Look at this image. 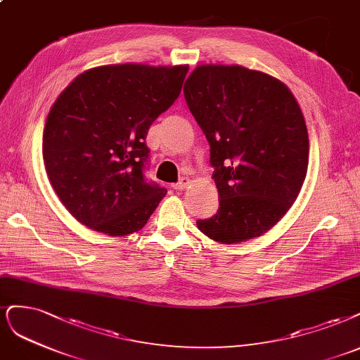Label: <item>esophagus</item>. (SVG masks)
Here are the masks:
<instances>
[{"label": "esophagus", "mask_w": 360, "mask_h": 360, "mask_svg": "<svg viewBox=\"0 0 360 360\" xmlns=\"http://www.w3.org/2000/svg\"><path fill=\"white\" fill-rule=\"evenodd\" d=\"M189 184H191V180H189L188 177H181L177 183L172 184V189H176V191H183V189L188 188Z\"/></svg>", "instance_id": "esophagus-1"}]
</instances>
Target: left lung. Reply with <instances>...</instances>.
<instances>
[{"label":"left lung","mask_w":360,"mask_h":360,"mask_svg":"<svg viewBox=\"0 0 360 360\" xmlns=\"http://www.w3.org/2000/svg\"><path fill=\"white\" fill-rule=\"evenodd\" d=\"M184 100L210 144L217 213L196 226L221 244L269 231L298 198L308 167V132L286 84L240 65H200Z\"/></svg>","instance_id":"8db88e82"}]
</instances>
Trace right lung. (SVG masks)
I'll list each match as a JSON object with an SVG mask.
<instances>
[{"label":"right lung","instance_id":"1","mask_svg":"<svg viewBox=\"0 0 360 360\" xmlns=\"http://www.w3.org/2000/svg\"><path fill=\"white\" fill-rule=\"evenodd\" d=\"M188 65H104L82 72L52 105L43 159L60 202L111 237L140 231L167 195L147 181L148 128L179 98Z\"/></svg>","mask_w":360,"mask_h":360}]
</instances>
